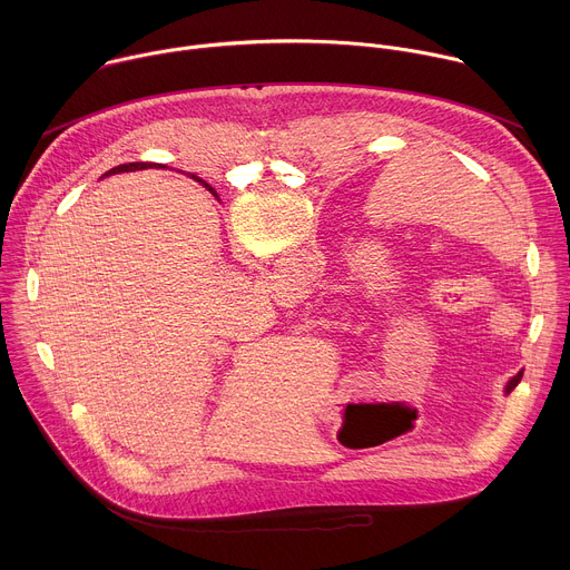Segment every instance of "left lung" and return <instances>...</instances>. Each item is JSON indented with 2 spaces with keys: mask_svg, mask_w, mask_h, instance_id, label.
<instances>
[{
  "mask_svg": "<svg viewBox=\"0 0 570 570\" xmlns=\"http://www.w3.org/2000/svg\"><path fill=\"white\" fill-rule=\"evenodd\" d=\"M521 376H523V372H519V374H517V376H514V379H512V381H510V383H508V392H510V390H514V387H517V385H519V381H521Z\"/></svg>",
  "mask_w": 570,
  "mask_h": 570,
  "instance_id": "obj_1",
  "label": "left lung"
}]
</instances>
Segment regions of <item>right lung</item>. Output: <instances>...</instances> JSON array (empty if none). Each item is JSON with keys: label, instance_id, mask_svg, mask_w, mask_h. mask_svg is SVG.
I'll use <instances>...</instances> for the list:
<instances>
[{"label": "right lung", "instance_id": "1", "mask_svg": "<svg viewBox=\"0 0 570 570\" xmlns=\"http://www.w3.org/2000/svg\"><path fill=\"white\" fill-rule=\"evenodd\" d=\"M148 167H153V165H148V161H130V165H119V167L110 169L106 176H110V174H124V171H139V169H148Z\"/></svg>", "mask_w": 570, "mask_h": 570}]
</instances>
